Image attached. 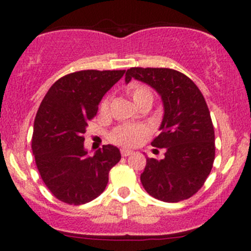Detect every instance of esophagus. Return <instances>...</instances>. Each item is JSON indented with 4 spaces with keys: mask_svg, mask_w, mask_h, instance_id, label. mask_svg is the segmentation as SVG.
I'll list each match as a JSON object with an SVG mask.
<instances>
[{
    "mask_svg": "<svg viewBox=\"0 0 251 251\" xmlns=\"http://www.w3.org/2000/svg\"><path fill=\"white\" fill-rule=\"evenodd\" d=\"M121 153H122V156H123V157H128V156H130L133 152H132V151H129V150H122Z\"/></svg>",
    "mask_w": 251,
    "mask_h": 251,
    "instance_id": "34e87169",
    "label": "esophagus"
}]
</instances>
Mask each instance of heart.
<instances>
[{"label": "heart", "instance_id": "b5f03b06", "mask_svg": "<svg viewBox=\"0 0 251 251\" xmlns=\"http://www.w3.org/2000/svg\"><path fill=\"white\" fill-rule=\"evenodd\" d=\"M129 94L134 103L137 105H142V104H152L153 101V93L152 90L146 85H132L129 88ZM110 98L106 97L103 99L100 103V112L106 113L109 109ZM148 133V129L145 126H119L115 128L112 133H110V141L115 145L124 146V147H133L136 146L142 137H145Z\"/></svg>", "mask_w": 251, "mask_h": 251}]
</instances>
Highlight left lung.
I'll use <instances>...</instances> for the list:
<instances>
[{
  "mask_svg": "<svg viewBox=\"0 0 251 251\" xmlns=\"http://www.w3.org/2000/svg\"><path fill=\"white\" fill-rule=\"evenodd\" d=\"M132 77L152 86L165 108L152 146L165 148V158H147L141 182L157 200L178 202L203 186L215 159V132L202 93L182 73L167 68H130Z\"/></svg>",
  "mask_w": 251,
  "mask_h": 251,
  "instance_id": "obj_1",
  "label": "left lung"
}]
</instances>
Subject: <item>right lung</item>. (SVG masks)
I'll return each mask as SVG.
<instances>
[{
  "label": "right lung",
  "mask_w": 251,
  "mask_h": 251,
  "mask_svg": "<svg viewBox=\"0 0 251 251\" xmlns=\"http://www.w3.org/2000/svg\"><path fill=\"white\" fill-rule=\"evenodd\" d=\"M126 70H81L55 81L37 110L32 153L46 187L57 200L83 205L105 190L108 175L121 152L103 146L86 156L84 133L108 90Z\"/></svg>",
  "instance_id": "obj_1"
}]
</instances>
